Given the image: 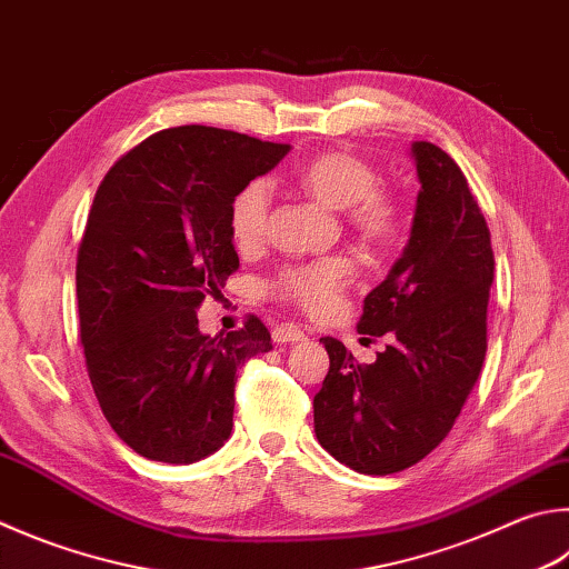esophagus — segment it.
Instances as JSON below:
<instances>
[{"instance_id": "1", "label": "esophagus", "mask_w": 569, "mask_h": 569, "mask_svg": "<svg viewBox=\"0 0 569 569\" xmlns=\"http://www.w3.org/2000/svg\"><path fill=\"white\" fill-rule=\"evenodd\" d=\"M303 338H306L303 328L296 323H281L273 328V343H298V340Z\"/></svg>"}]
</instances>
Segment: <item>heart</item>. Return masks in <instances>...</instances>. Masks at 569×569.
<instances>
[{
    "label": "heart",
    "instance_id": "heart-1",
    "mask_svg": "<svg viewBox=\"0 0 569 569\" xmlns=\"http://www.w3.org/2000/svg\"><path fill=\"white\" fill-rule=\"evenodd\" d=\"M296 183L328 209H343L348 229L370 246H386L400 231L402 206L398 196L378 186L376 169L353 151L328 149L306 159L296 169ZM268 209H271V191L263 181L246 183L233 196L229 226L239 249L251 251L263 243ZM353 276V258L336 253L286 266L268 283V291L301 308L303 313L323 316L340 301Z\"/></svg>",
    "mask_w": 569,
    "mask_h": 569
}]
</instances>
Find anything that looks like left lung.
I'll list each match as a JSON object with an SVG mask.
<instances>
[{
  "mask_svg": "<svg viewBox=\"0 0 569 569\" xmlns=\"http://www.w3.org/2000/svg\"><path fill=\"white\" fill-rule=\"evenodd\" d=\"M420 193L400 261L363 301L358 333L390 336L376 363L320 338L330 368L313 398L316 438L338 462L390 475L436 450L488 350L495 258L468 179L430 141L412 143Z\"/></svg>",
  "mask_w": 569,
  "mask_h": 569,
  "instance_id": "obj_1",
  "label": "left lung"
}]
</instances>
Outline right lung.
I'll return each instance as SVG.
<instances>
[{
	"instance_id": "obj_1",
	"label": "right lung",
	"mask_w": 569,
	"mask_h": 569,
	"mask_svg": "<svg viewBox=\"0 0 569 569\" xmlns=\"http://www.w3.org/2000/svg\"><path fill=\"white\" fill-rule=\"evenodd\" d=\"M213 127H173L99 183L77 253L79 336L99 408L141 458L189 465L233 428L236 368L271 350L261 318L203 336L196 308L239 271L233 196L288 153Z\"/></svg>"
}]
</instances>
